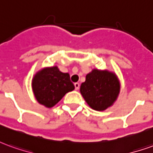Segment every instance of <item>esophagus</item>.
I'll use <instances>...</instances> for the list:
<instances>
[{
	"instance_id": "34e87169",
	"label": "esophagus",
	"mask_w": 153,
	"mask_h": 153,
	"mask_svg": "<svg viewBox=\"0 0 153 153\" xmlns=\"http://www.w3.org/2000/svg\"><path fill=\"white\" fill-rule=\"evenodd\" d=\"M79 86H80V84L79 83H74V88H75V89L76 90L79 89Z\"/></svg>"
}]
</instances>
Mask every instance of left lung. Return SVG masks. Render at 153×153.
I'll return each mask as SVG.
<instances>
[{
    "mask_svg": "<svg viewBox=\"0 0 153 153\" xmlns=\"http://www.w3.org/2000/svg\"><path fill=\"white\" fill-rule=\"evenodd\" d=\"M120 85L115 73L94 69L86 75L80 86V93L88 105L102 111L112 106L118 97Z\"/></svg>",
    "mask_w": 153,
    "mask_h": 153,
    "instance_id": "8db88e82",
    "label": "left lung"
}]
</instances>
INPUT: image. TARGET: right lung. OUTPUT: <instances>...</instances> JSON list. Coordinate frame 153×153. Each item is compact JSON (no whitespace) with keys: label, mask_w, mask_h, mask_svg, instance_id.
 <instances>
[{"label":"right lung","mask_w":153,"mask_h":153,"mask_svg":"<svg viewBox=\"0 0 153 153\" xmlns=\"http://www.w3.org/2000/svg\"><path fill=\"white\" fill-rule=\"evenodd\" d=\"M32 87L37 101L47 108L55 106L67 93L74 89L70 74L62 73L57 66L39 70L33 78Z\"/></svg>","instance_id":"right-lung-1"}]
</instances>
